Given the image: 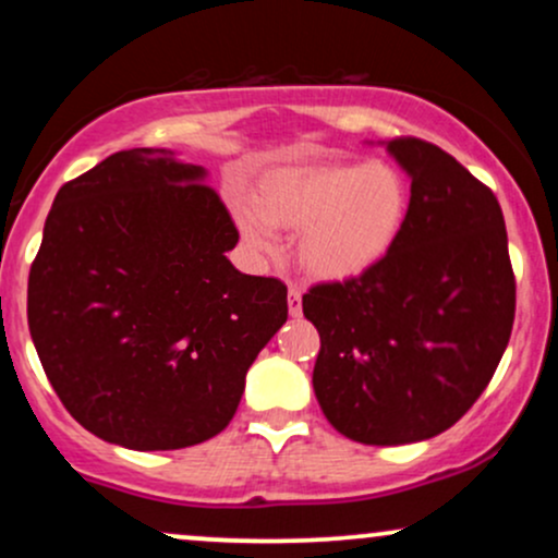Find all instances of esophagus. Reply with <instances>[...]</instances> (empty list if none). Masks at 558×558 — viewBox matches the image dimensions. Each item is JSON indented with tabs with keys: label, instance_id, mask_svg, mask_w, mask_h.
<instances>
[{
	"label": "esophagus",
	"instance_id": "34e87169",
	"mask_svg": "<svg viewBox=\"0 0 558 558\" xmlns=\"http://www.w3.org/2000/svg\"><path fill=\"white\" fill-rule=\"evenodd\" d=\"M288 312H291V317L301 315V288L299 286L288 288Z\"/></svg>",
	"mask_w": 558,
	"mask_h": 558
}]
</instances>
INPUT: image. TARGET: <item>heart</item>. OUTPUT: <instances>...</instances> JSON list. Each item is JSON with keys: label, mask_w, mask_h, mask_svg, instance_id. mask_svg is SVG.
Wrapping results in <instances>:
<instances>
[{"label": "heart", "mask_w": 558, "mask_h": 558, "mask_svg": "<svg viewBox=\"0 0 558 558\" xmlns=\"http://www.w3.org/2000/svg\"><path fill=\"white\" fill-rule=\"evenodd\" d=\"M409 215V183L388 162H325L283 170L259 189V213L239 209V226L259 254L278 252L272 228L301 230L299 259L319 280L373 270L399 241Z\"/></svg>", "instance_id": "heart-1"}]
</instances>
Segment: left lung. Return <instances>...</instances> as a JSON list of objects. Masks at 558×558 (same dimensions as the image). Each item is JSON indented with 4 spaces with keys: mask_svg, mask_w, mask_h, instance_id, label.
Listing matches in <instances>:
<instances>
[{
    "mask_svg": "<svg viewBox=\"0 0 558 558\" xmlns=\"http://www.w3.org/2000/svg\"><path fill=\"white\" fill-rule=\"evenodd\" d=\"M412 175L407 226L360 278L301 299L319 332L312 386L345 438H433L488 388L514 325L517 280L498 198L440 146L388 141Z\"/></svg>",
    "mask_w": 558,
    "mask_h": 558,
    "instance_id": "1",
    "label": "left lung"
}]
</instances>
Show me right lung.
Here are the masks:
<instances>
[{"label":"right lung","mask_w":558,"mask_h":558,"mask_svg":"<svg viewBox=\"0 0 558 558\" xmlns=\"http://www.w3.org/2000/svg\"><path fill=\"white\" fill-rule=\"evenodd\" d=\"M204 170L114 151L57 191L28 275V330L62 407L96 438L170 451L226 430L288 319L278 278L243 275Z\"/></svg>","instance_id":"obj_1"}]
</instances>
